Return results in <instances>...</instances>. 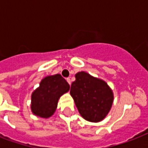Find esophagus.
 <instances>
[{
    "label": "esophagus",
    "instance_id": "obj_1",
    "mask_svg": "<svg viewBox=\"0 0 148 148\" xmlns=\"http://www.w3.org/2000/svg\"><path fill=\"white\" fill-rule=\"evenodd\" d=\"M67 81L68 82V84H69L70 85H71V79L68 77V78H67Z\"/></svg>",
    "mask_w": 148,
    "mask_h": 148
}]
</instances>
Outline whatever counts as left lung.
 I'll use <instances>...</instances> for the list:
<instances>
[{
  "label": "left lung",
  "instance_id": "obj_1",
  "mask_svg": "<svg viewBox=\"0 0 148 148\" xmlns=\"http://www.w3.org/2000/svg\"><path fill=\"white\" fill-rule=\"evenodd\" d=\"M70 94L80 114L88 121H101L112 107L113 90L103 80L85 71L77 73Z\"/></svg>",
  "mask_w": 148,
  "mask_h": 148
}]
</instances>
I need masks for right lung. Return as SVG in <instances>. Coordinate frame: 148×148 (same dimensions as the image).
I'll list each match as a JSON object with an SVG mask.
<instances>
[{
    "label": "right lung",
    "instance_id": "1",
    "mask_svg": "<svg viewBox=\"0 0 148 148\" xmlns=\"http://www.w3.org/2000/svg\"><path fill=\"white\" fill-rule=\"evenodd\" d=\"M69 90L70 85L60 74L45 77L31 95V111L38 117L49 118L55 112L58 100Z\"/></svg>",
    "mask_w": 148,
    "mask_h": 148
}]
</instances>
